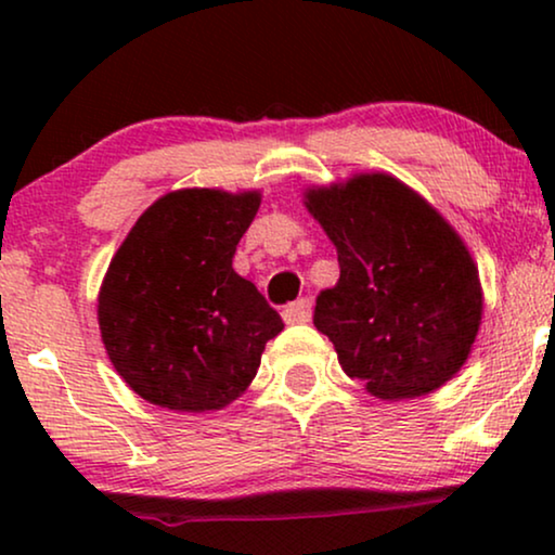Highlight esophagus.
<instances>
[{
  "mask_svg": "<svg viewBox=\"0 0 555 555\" xmlns=\"http://www.w3.org/2000/svg\"><path fill=\"white\" fill-rule=\"evenodd\" d=\"M283 321H285L287 325H293V323H308V321H310V300H308V298H300V300L291 302V306H287V308L283 310Z\"/></svg>",
  "mask_w": 555,
  "mask_h": 555,
  "instance_id": "1",
  "label": "esophagus"
}]
</instances>
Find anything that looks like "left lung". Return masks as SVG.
<instances>
[{
	"label": "left lung",
	"instance_id": "left-lung-1",
	"mask_svg": "<svg viewBox=\"0 0 555 555\" xmlns=\"http://www.w3.org/2000/svg\"><path fill=\"white\" fill-rule=\"evenodd\" d=\"M302 199L338 253L340 278L318 295L313 323L340 369L384 401L444 386L482 321L480 275L454 227L382 171L310 186Z\"/></svg>",
	"mask_w": 555,
	"mask_h": 555
}]
</instances>
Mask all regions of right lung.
Returning a JSON list of instances; mask_svg holds the SVG:
<instances>
[{
	"label": "right lung",
	"mask_w": 555,
	"mask_h": 555,
	"mask_svg": "<svg viewBox=\"0 0 555 555\" xmlns=\"http://www.w3.org/2000/svg\"><path fill=\"white\" fill-rule=\"evenodd\" d=\"M260 192L177 189L139 217L98 293L118 376L149 404L217 412L253 384L278 310L232 268Z\"/></svg>",
	"instance_id": "add662e5"
}]
</instances>
